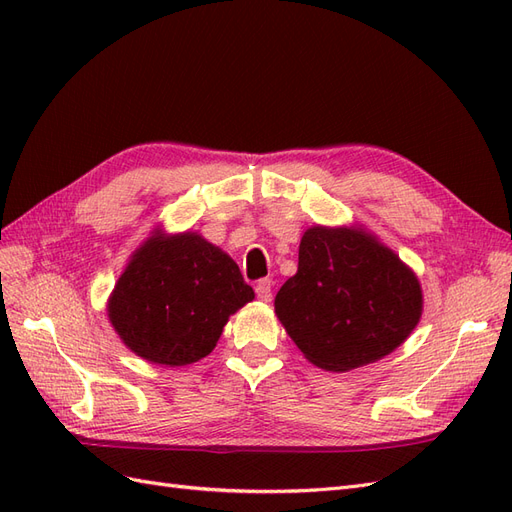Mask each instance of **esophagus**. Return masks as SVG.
Returning a JSON list of instances; mask_svg holds the SVG:
<instances>
[{"mask_svg":"<svg viewBox=\"0 0 512 512\" xmlns=\"http://www.w3.org/2000/svg\"><path fill=\"white\" fill-rule=\"evenodd\" d=\"M256 297L260 299V301H271V297H273V282L271 280H260L258 284H256Z\"/></svg>","mask_w":512,"mask_h":512,"instance_id":"34e87169","label":"esophagus"}]
</instances>
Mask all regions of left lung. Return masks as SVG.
I'll return each instance as SVG.
<instances>
[{
	"label": "left lung",
	"mask_w": 512,
	"mask_h": 512,
	"mask_svg": "<svg viewBox=\"0 0 512 512\" xmlns=\"http://www.w3.org/2000/svg\"><path fill=\"white\" fill-rule=\"evenodd\" d=\"M423 312L416 275L361 228L314 226L275 297L292 342L320 369L350 371L406 342Z\"/></svg>",
	"instance_id": "obj_1"
}]
</instances>
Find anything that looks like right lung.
<instances>
[{"instance_id": "1", "label": "right lung", "mask_w": 512, "mask_h": 512, "mask_svg": "<svg viewBox=\"0 0 512 512\" xmlns=\"http://www.w3.org/2000/svg\"><path fill=\"white\" fill-rule=\"evenodd\" d=\"M252 299V286L220 247L196 232H156L121 273L108 320L134 354L181 367L207 356L230 314Z\"/></svg>"}]
</instances>
